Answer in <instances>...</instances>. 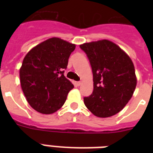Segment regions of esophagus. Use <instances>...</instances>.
<instances>
[{
	"instance_id": "34e87169",
	"label": "esophagus",
	"mask_w": 153,
	"mask_h": 153,
	"mask_svg": "<svg viewBox=\"0 0 153 153\" xmlns=\"http://www.w3.org/2000/svg\"><path fill=\"white\" fill-rule=\"evenodd\" d=\"M74 85L76 86H79L81 85V82H74Z\"/></svg>"
}]
</instances>
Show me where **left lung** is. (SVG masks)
Listing matches in <instances>:
<instances>
[{"instance_id":"1","label":"left lung","mask_w":153,"mask_h":153,"mask_svg":"<svg viewBox=\"0 0 153 153\" xmlns=\"http://www.w3.org/2000/svg\"><path fill=\"white\" fill-rule=\"evenodd\" d=\"M79 47L87 55L93 72L94 91L84 97V104L98 117L115 115L130 100L137 86L132 60L117 44L107 39Z\"/></svg>"}]
</instances>
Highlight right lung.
Segmentation results:
<instances>
[{
  "instance_id": "right-lung-1",
  "label": "right lung",
  "mask_w": 153,
  "mask_h": 153,
  "mask_svg": "<svg viewBox=\"0 0 153 153\" xmlns=\"http://www.w3.org/2000/svg\"><path fill=\"white\" fill-rule=\"evenodd\" d=\"M75 44L53 37L38 44L25 55L20 69V85L29 105L44 114L63 105L74 85L64 76Z\"/></svg>"
}]
</instances>
